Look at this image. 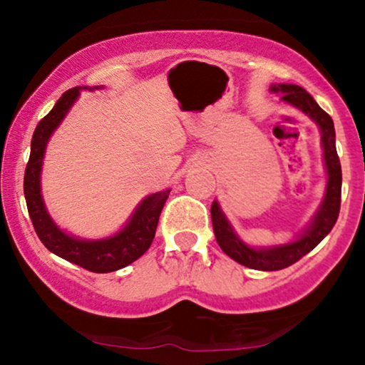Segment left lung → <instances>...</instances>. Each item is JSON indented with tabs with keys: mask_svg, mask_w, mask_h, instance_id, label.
<instances>
[{
	"mask_svg": "<svg viewBox=\"0 0 365 365\" xmlns=\"http://www.w3.org/2000/svg\"><path fill=\"white\" fill-rule=\"evenodd\" d=\"M271 92L282 94V101L299 108L309 118L316 121L321 128V144L324 150V166L328 171V185L322 204L316 216L312 217L311 225L300 233L293 242L283 245L264 247V249H254L240 240L232 225L226 220L225 212L221 211L220 204L212 202L211 217L212 230L217 244L226 255L237 261L238 264L259 271H278L295 264L309 254L328 233L333 230L340 215L341 202V165L340 158L336 154V140H334V125L331 116L324 110H321L319 104L314 101V98L307 91L295 83H278L271 86Z\"/></svg>",
	"mask_w": 365,
	"mask_h": 365,
	"instance_id": "obj_1",
	"label": "left lung"
}]
</instances>
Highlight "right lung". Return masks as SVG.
<instances>
[{"mask_svg": "<svg viewBox=\"0 0 365 365\" xmlns=\"http://www.w3.org/2000/svg\"><path fill=\"white\" fill-rule=\"evenodd\" d=\"M81 89L82 87H73L63 92L53 110L37 123L31 142V158L25 168L24 194L37 237L49 252L92 273H111L137 261L153 244L159 215L168 199L170 188L145 197L137 206L128 223L113 237L101 240H82V238L70 237L68 233L58 228L46 211L41 195V170H43L44 150L49 137L77 101Z\"/></svg>", "mask_w": 365, "mask_h": 365, "instance_id": "obj_1", "label": "right lung"}]
</instances>
